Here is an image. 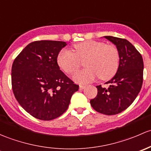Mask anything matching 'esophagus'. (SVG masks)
I'll use <instances>...</instances> for the list:
<instances>
[{
  "instance_id": "obj_1",
  "label": "esophagus",
  "mask_w": 151,
  "mask_h": 151,
  "mask_svg": "<svg viewBox=\"0 0 151 151\" xmlns=\"http://www.w3.org/2000/svg\"><path fill=\"white\" fill-rule=\"evenodd\" d=\"M85 87H86V86H84V85H80L79 86V88H80L81 90L83 89V88H85Z\"/></svg>"
}]
</instances>
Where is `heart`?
<instances>
[{
  "instance_id": "1",
  "label": "heart",
  "mask_w": 151,
  "mask_h": 151,
  "mask_svg": "<svg viewBox=\"0 0 151 151\" xmlns=\"http://www.w3.org/2000/svg\"><path fill=\"white\" fill-rule=\"evenodd\" d=\"M57 63L66 73L73 74L84 61L86 69L73 76L76 82L87 83L100 76L102 80L111 78L117 72L120 55L113 45L101 41H86L74 46V52L69 49L61 50L57 55Z\"/></svg>"
}]
</instances>
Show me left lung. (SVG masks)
<instances>
[{"instance_id":"obj_1","label":"left lung","mask_w":151,"mask_h":151,"mask_svg":"<svg viewBox=\"0 0 151 151\" xmlns=\"http://www.w3.org/2000/svg\"><path fill=\"white\" fill-rule=\"evenodd\" d=\"M116 46L120 55L116 75L106 82L108 88L97 86V95L90 100L96 111L105 115L122 113L132 105L142 88L143 60L136 48L124 38L105 36Z\"/></svg>"}]
</instances>
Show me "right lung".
I'll return each mask as SVG.
<instances>
[{
  "mask_svg": "<svg viewBox=\"0 0 151 151\" xmlns=\"http://www.w3.org/2000/svg\"><path fill=\"white\" fill-rule=\"evenodd\" d=\"M66 45L57 41L32 42L12 65L15 98L23 109L40 120H53L63 114L79 88L57 64V55Z\"/></svg>",
  "mask_w": 151,
  "mask_h": 151,
  "instance_id": "1",
  "label": "right lung"
}]
</instances>
